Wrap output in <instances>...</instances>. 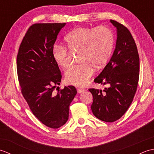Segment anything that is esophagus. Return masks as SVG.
I'll use <instances>...</instances> for the list:
<instances>
[{"instance_id": "1", "label": "esophagus", "mask_w": 154, "mask_h": 154, "mask_svg": "<svg viewBox=\"0 0 154 154\" xmlns=\"http://www.w3.org/2000/svg\"><path fill=\"white\" fill-rule=\"evenodd\" d=\"M84 91H85V89H81V88H79V89H77V92L79 93H83Z\"/></svg>"}]
</instances>
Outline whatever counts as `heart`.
Returning <instances> with one entry per match:
<instances>
[{
	"label": "heart",
	"mask_w": 154,
	"mask_h": 154,
	"mask_svg": "<svg viewBox=\"0 0 154 154\" xmlns=\"http://www.w3.org/2000/svg\"><path fill=\"white\" fill-rule=\"evenodd\" d=\"M68 50L81 51L80 62L65 72L66 83L77 87L87 83L94 73V67L100 68L105 64L112 53L114 35L109 28L78 27L65 37ZM52 57L55 63L62 69L70 65V55L67 48L56 44L52 49Z\"/></svg>",
	"instance_id": "b5f03b06"
}]
</instances>
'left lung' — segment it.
<instances>
[{
    "instance_id": "obj_1",
    "label": "left lung",
    "mask_w": 154,
    "mask_h": 154,
    "mask_svg": "<svg viewBox=\"0 0 154 154\" xmlns=\"http://www.w3.org/2000/svg\"><path fill=\"white\" fill-rule=\"evenodd\" d=\"M117 40L112 57L94 81L109 85L103 91L89 89L93 94L91 110L97 119L112 122L122 117L131 104L138 87L140 58L135 41L126 27L113 20Z\"/></svg>"
}]
</instances>
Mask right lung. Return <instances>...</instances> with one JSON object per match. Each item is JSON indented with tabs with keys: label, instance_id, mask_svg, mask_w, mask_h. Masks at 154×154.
Segmentation results:
<instances>
[{
	"label": "right lung",
	"instance_id": "add662e5",
	"mask_svg": "<svg viewBox=\"0 0 154 154\" xmlns=\"http://www.w3.org/2000/svg\"><path fill=\"white\" fill-rule=\"evenodd\" d=\"M65 25V23L32 25L20 45L16 60L23 97L34 115L54 129L66 123L69 105L77 94L74 86L60 90L57 85L62 76L52 57L57 36Z\"/></svg>",
	"mask_w": 154,
	"mask_h": 154
}]
</instances>
